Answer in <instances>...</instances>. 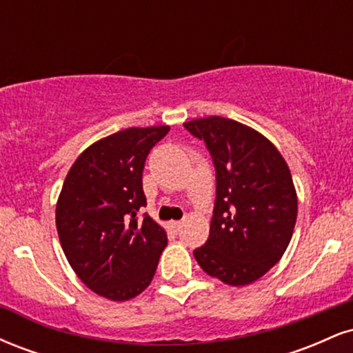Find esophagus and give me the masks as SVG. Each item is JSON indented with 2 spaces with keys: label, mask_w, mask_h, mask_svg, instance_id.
<instances>
[{
  "label": "esophagus",
  "mask_w": 353,
  "mask_h": 353,
  "mask_svg": "<svg viewBox=\"0 0 353 353\" xmlns=\"http://www.w3.org/2000/svg\"><path fill=\"white\" fill-rule=\"evenodd\" d=\"M169 228H171L174 232H179L181 228H182V222L181 221H171V222H169Z\"/></svg>",
  "instance_id": "34e87169"
}]
</instances>
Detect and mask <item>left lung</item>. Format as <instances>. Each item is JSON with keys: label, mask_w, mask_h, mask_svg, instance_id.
I'll return each instance as SVG.
<instances>
[{"label": "left lung", "mask_w": 353, "mask_h": 353, "mask_svg": "<svg viewBox=\"0 0 353 353\" xmlns=\"http://www.w3.org/2000/svg\"><path fill=\"white\" fill-rule=\"evenodd\" d=\"M216 165L217 197L197 264L228 285H249L282 259L297 221V192L282 154L264 134L229 117L184 123Z\"/></svg>", "instance_id": "obj_1"}]
</instances>
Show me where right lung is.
Instances as JSON below:
<instances>
[{"mask_svg":"<svg viewBox=\"0 0 353 353\" xmlns=\"http://www.w3.org/2000/svg\"><path fill=\"white\" fill-rule=\"evenodd\" d=\"M169 129L128 128L96 141L71 165L56 202L68 262L88 289L109 301H131L145 290L168 245L152 217L136 216L145 205V157Z\"/></svg>","mask_w":353,"mask_h":353,"instance_id":"1","label":"right lung"}]
</instances>
